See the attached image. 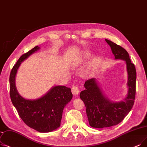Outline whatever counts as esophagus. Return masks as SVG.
<instances>
[{
	"label": "esophagus",
	"mask_w": 147,
	"mask_h": 147,
	"mask_svg": "<svg viewBox=\"0 0 147 147\" xmlns=\"http://www.w3.org/2000/svg\"><path fill=\"white\" fill-rule=\"evenodd\" d=\"M71 92H72L73 95H78L79 94V92H80L79 87L77 86H76V85L73 86V87L71 88Z\"/></svg>",
	"instance_id": "1"
}]
</instances>
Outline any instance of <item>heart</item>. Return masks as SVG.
I'll list each match as a JSON object with an SVG mask.
<instances>
[{"label":"heart","instance_id":"heart-1","mask_svg":"<svg viewBox=\"0 0 147 147\" xmlns=\"http://www.w3.org/2000/svg\"><path fill=\"white\" fill-rule=\"evenodd\" d=\"M90 55H91V54L89 53L88 52H85L84 53V55H83L82 58H89V57L90 56Z\"/></svg>","mask_w":147,"mask_h":147}]
</instances>
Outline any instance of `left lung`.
Returning <instances> with one entry per match:
<instances>
[{"mask_svg": "<svg viewBox=\"0 0 147 147\" xmlns=\"http://www.w3.org/2000/svg\"><path fill=\"white\" fill-rule=\"evenodd\" d=\"M105 41L110 46L115 59L126 62L129 92L123 101L114 103L104 96L94 78L85 82V89L80 92V97L85 103L89 125L94 128L109 127L121 123L131 111L136 95V68L128 52L112 41Z\"/></svg>", "mask_w": 147, "mask_h": 147, "instance_id": "8db88e82", "label": "left lung"}]
</instances>
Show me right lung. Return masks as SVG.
<instances>
[{
  "instance_id": "1",
  "label": "right lung",
  "mask_w": 147,
  "mask_h": 147,
  "mask_svg": "<svg viewBox=\"0 0 147 147\" xmlns=\"http://www.w3.org/2000/svg\"><path fill=\"white\" fill-rule=\"evenodd\" d=\"M40 48L35 46L23 54L12 67L9 76V94L18 115L30 128L41 133L52 131L61 125L63 109L73 97L71 89L56 86L43 97L34 100H27L19 95L15 85L17 69L22 62Z\"/></svg>"
}]
</instances>
